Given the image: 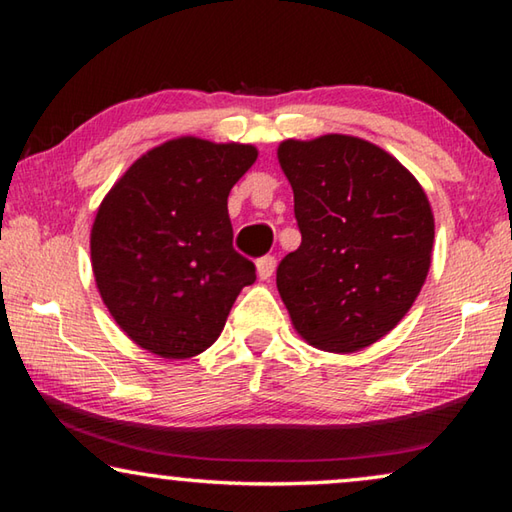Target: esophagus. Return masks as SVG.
<instances>
[{
	"instance_id": "34e87169",
	"label": "esophagus",
	"mask_w": 512,
	"mask_h": 512,
	"mask_svg": "<svg viewBox=\"0 0 512 512\" xmlns=\"http://www.w3.org/2000/svg\"><path fill=\"white\" fill-rule=\"evenodd\" d=\"M275 271V257L273 255H264L257 259V275L259 280H271V275Z\"/></svg>"
}]
</instances>
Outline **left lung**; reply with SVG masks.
<instances>
[{
  "mask_svg": "<svg viewBox=\"0 0 512 512\" xmlns=\"http://www.w3.org/2000/svg\"><path fill=\"white\" fill-rule=\"evenodd\" d=\"M277 160L302 235L277 266L291 323L318 350L368 348L400 323L427 280V194L391 153L359 137L287 140Z\"/></svg>",
  "mask_w": 512,
  "mask_h": 512,
  "instance_id": "1",
  "label": "left lung"
}]
</instances>
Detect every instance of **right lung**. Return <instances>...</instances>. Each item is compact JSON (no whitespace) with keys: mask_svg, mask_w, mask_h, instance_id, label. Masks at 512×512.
Segmentation results:
<instances>
[{"mask_svg":"<svg viewBox=\"0 0 512 512\" xmlns=\"http://www.w3.org/2000/svg\"><path fill=\"white\" fill-rule=\"evenodd\" d=\"M255 160L250 144L178 137L135 160L103 198L90 235L94 280L140 348L196 357L255 282L228 216L230 189Z\"/></svg>","mask_w":512,"mask_h":512,"instance_id":"1","label":"right lung"}]
</instances>
